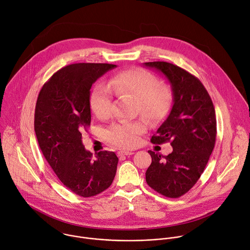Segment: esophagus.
Returning a JSON list of instances; mask_svg holds the SVG:
<instances>
[{
    "instance_id": "obj_1",
    "label": "esophagus",
    "mask_w": 250,
    "mask_h": 250,
    "mask_svg": "<svg viewBox=\"0 0 250 250\" xmlns=\"http://www.w3.org/2000/svg\"><path fill=\"white\" fill-rule=\"evenodd\" d=\"M133 152L131 150H121L119 151L120 156H125V155H132Z\"/></svg>"
}]
</instances>
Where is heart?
<instances>
[{"label":"heart","instance_id":"1","mask_svg":"<svg viewBox=\"0 0 250 250\" xmlns=\"http://www.w3.org/2000/svg\"><path fill=\"white\" fill-rule=\"evenodd\" d=\"M118 96L130 95L137 99V111L152 122L162 120L170 111L173 93L167 85H158L157 78L142 69L125 70L117 73L108 86L99 83L90 95L93 113L101 120L106 119L112 112L113 93ZM148 126L146 120L122 121L114 124L105 131V138L111 144L131 148L137 146L139 136Z\"/></svg>","mask_w":250,"mask_h":250}]
</instances>
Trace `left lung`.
<instances>
[{
  "instance_id": "obj_1",
  "label": "left lung",
  "mask_w": 250,
  "mask_h": 250,
  "mask_svg": "<svg viewBox=\"0 0 250 250\" xmlns=\"http://www.w3.org/2000/svg\"><path fill=\"white\" fill-rule=\"evenodd\" d=\"M171 84L173 106L151 137L152 144L170 141L165 156L149 150L152 162L146 173L149 187L168 198L186 194L199 180L216 144L217 120L211 99L202 82L183 68L164 61L146 62Z\"/></svg>"
}]
</instances>
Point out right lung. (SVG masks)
<instances>
[{
  "mask_svg": "<svg viewBox=\"0 0 250 250\" xmlns=\"http://www.w3.org/2000/svg\"><path fill=\"white\" fill-rule=\"evenodd\" d=\"M115 67L108 63L67 65L43 85L35 105L34 130L46 161L62 184L83 198L108 189L117 172L115 152L100 151L94 157L82 144V132L91 125V87Z\"/></svg>",
  "mask_w": 250,
  "mask_h": 250,
  "instance_id": "obj_1",
  "label": "right lung"
}]
</instances>
